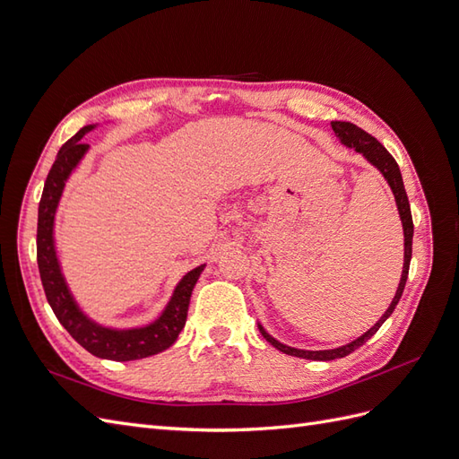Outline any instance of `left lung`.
I'll return each mask as SVG.
<instances>
[{
	"mask_svg": "<svg viewBox=\"0 0 459 459\" xmlns=\"http://www.w3.org/2000/svg\"><path fill=\"white\" fill-rule=\"evenodd\" d=\"M331 128L335 132L337 140L349 149H354L356 152H359L369 164H373L375 169H377L383 178L386 179L388 187H391L394 201H396V208H398V214L402 220V230H404V266H402V275H400V283L398 289L394 293L393 302L388 304L386 312L377 319V324L373 327H369L364 335H359L358 339L346 342L342 346H337V349H329V351H304V349H295V346H287L283 342H280L277 339H273L270 333L264 329L258 324V329L262 333V337L266 339L272 346H275L277 351L289 354V356H297V358H307V359H317V362H329V359H337V358H344L349 356L351 352H354L356 349H359L368 339H371L375 333L379 331V327L386 322V317L391 316L396 308V304L404 293V287H406V280H408V270H410V260H411V239H413V221H411V211H410V201L406 195V189H404V182H402V174L396 160L393 159L391 152H388L377 140H375L373 135H369L368 132H364L362 128H358L356 124L352 122H341V120H333L331 122Z\"/></svg>",
	"mask_w": 459,
	"mask_h": 459,
	"instance_id": "1",
	"label": "left lung"
}]
</instances>
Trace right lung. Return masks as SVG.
<instances>
[{
    "mask_svg": "<svg viewBox=\"0 0 459 459\" xmlns=\"http://www.w3.org/2000/svg\"><path fill=\"white\" fill-rule=\"evenodd\" d=\"M95 128L97 124H88V126L80 128L59 149L57 159H55L48 174L38 206V268L49 307L53 314L57 316L61 325L71 333L73 339L97 358L115 359V362H132V359L155 356L170 349L176 342L179 331L186 325L193 287H195L206 264L193 268L179 280L160 316L147 325L128 329L108 327L97 324L95 319L80 308L73 290L68 289L57 256V247H55V216H57L59 201L68 178L90 151V145L82 140Z\"/></svg>",
    "mask_w": 459,
    "mask_h": 459,
    "instance_id": "add662e5",
    "label": "right lung"
}]
</instances>
